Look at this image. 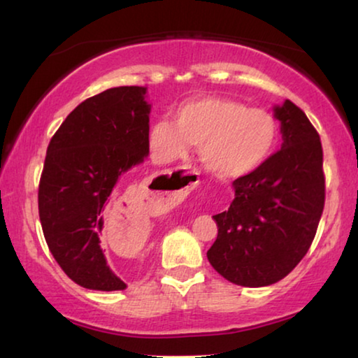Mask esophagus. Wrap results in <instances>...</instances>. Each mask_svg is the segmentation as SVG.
<instances>
[{
    "label": "esophagus",
    "mask_w": 358,
    "mask_h": 358,
    "mask_svg": "<svg viewBox=\"0 0 358 358\" xmlns=\"http://www.w3.org/2000/svg\"><path fill=\"white\" fill-rule=\"evenodd\" d=\"M187 174H189V173H187ZM190 174H192V173H190Z\"/></svg>",
    "instance_id": "1"
}]
</instances>
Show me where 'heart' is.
<instances>
[{"mask_svg":"<svg viewBox=\"0 0 358 358\" xmlns=\"http://www.w3.org/2000/svg\"><path fill=\"white\" fill-rule=\"evenodd\" d=\"M280 124L264 108L224 97L190 99L174 110L173 122L158 120L147 142L158 163H171L200 147L208 171L221 179L248 176L266 163L278 144Z\"/></svg>","mask_w":358,"mask_h":358,"instance_id":"obj_1","label":"heart"}]
</instances>
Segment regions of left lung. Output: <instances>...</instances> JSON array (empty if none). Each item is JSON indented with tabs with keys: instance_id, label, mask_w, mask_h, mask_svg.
<instances>
[{
	"instance_id": "obj_1",
	"label": "left lung",
	"mask_w": 358,
	"mask_h": 358,
	"mask_svg": "<svg viewBox=\"0 0 358 358\" xmlns=\"http://www.w3.org/2000/svg\"><path fill=\"white\" fill-rule=\"evenodd\" d=\"M283 144L259 169L234 180L235 198L216 214L208 261L250 288L280 282L309 251L325 206L320 136L291 101L275 107Z\"/></svg>"
}]
</instances>
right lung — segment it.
I'll use <instances>...</instances> for the list:
<instances>
[{
    "label": "right lung",
    "mask_w": 358,
    "mask_h": 358,
    "mask_svg": "<svg viewBox=\"0 0 358 358\" xmlns=\"http://www.w3.org/2000/svg\"><path fill=\"white\" fill-rule=\"evenodd\" d=\"M147 87H112L81 102L52 136L38 187L48 248L60 268L87 289L126 283L107 266L99 235L118 179L148 155Z\"/></svg>",
    "instance_id": "1"
}]
</instances>
